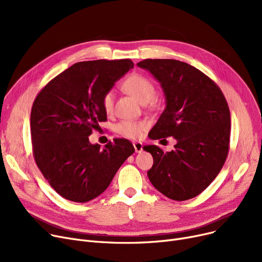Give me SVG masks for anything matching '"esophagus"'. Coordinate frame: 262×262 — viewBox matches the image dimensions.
Returning a JSON list of instances; mask_svg holds the SVG:
<instances>
[{
  "instance_id": "obj_1",
  "label": "esophagus",
  "mask_w": 262,
  "mask_h": 262,
  "mask_svg": "<svg viewBox=\"0 0 262 262\" xmlns=\"http://www.w3.org/2000/svg\"><path fill=\"white\" fill-rule=\"evenodd\" d=\"M134 147H135V150L136 153H141L143 150V145L141 142H134Z\"/></svg>"
}]
</instances>
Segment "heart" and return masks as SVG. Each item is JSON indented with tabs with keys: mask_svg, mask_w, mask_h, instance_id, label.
<instances>
[{
	"mask_svg": "<svg viewBox=\"0 0 262 262\" xmlns=\"http://www.w3.org/2000/svg\"><path fill=\"white\" fill-rule=\"evenodd\" d=\"M129 94H132L136 100H138L141 104L147 103L154 98L156 93V88L154 82L140 73L130 74L123 84ZM115 104V91L108 90L102 99V107L106 114L113 113ZM146 128V124L144 122H135V121H122L116 125V132L129 139H136L140 137L142 132Z\"/></svg>",
	"mask_w": 262,
	"mask_h": 262,
	"instance_id": "obj_1",
	"label": "heart"
}]
</instances>
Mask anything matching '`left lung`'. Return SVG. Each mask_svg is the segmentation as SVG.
I'll use <instances>...</instances> for the list:
<instances>
[{
	"instance_id": "left-lung-1",
	"label": "left lung",
	"mask_w": 262,
	"mask_h": 262,
	"mask_svg": "<svg viewBox=\"0 0 262 262\" xmlns=\"http://www.w3.org/2000/svg\"><path fill=\"white\" fill-rule=\"evenodd\" d=\"M159 82L166 108L148 137H173L177 143L164 153L156 145L148 180L163 195L186 201L199 195L221 171L229 148L230 114L223 92L199 69L174 59H145L137 63Z\"/></svg>"
}]
</instances>
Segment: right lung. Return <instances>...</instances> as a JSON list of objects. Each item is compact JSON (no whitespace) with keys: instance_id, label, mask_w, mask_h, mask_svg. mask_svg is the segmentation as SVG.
Wrapping results in <instances>:
<instances>
[{"instance_id":"add662e5","label":"right lung","mask_w":262,"mask_h":262,"mask_svg":"<svg viewBox=\"0 0 262 262\" xmlns=\"http://www.w3.org/2000/svg\"><path fill=\"white\" fill-rule=\"evenodd\" d=\"M134 68L130 59L76 62L39 92L31 113L33 154L51 187L85 203L102 194L134 145L115 139L103 148L89 136L107 120L103 95Z\"/></svg>"}]
</instances>
